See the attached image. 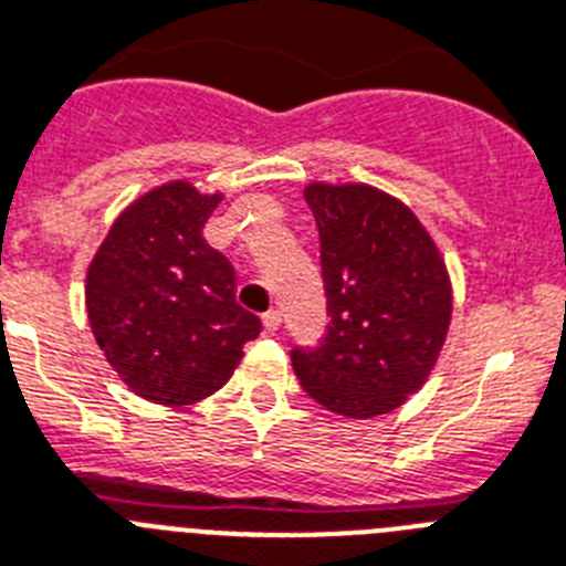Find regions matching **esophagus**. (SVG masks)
Wrapping results in <instances>:
<instances>
[{
    "label": "esophagus",
    "instance_id": "esophagus-1",
    "mask_svg": "<svg viewBox=\"0 0 566 566\" xmlns=\"http://www.w3.org/2000/svg\"><path fill=\"white\" fill-rule=\"evenodd\" d=\"M261 322H264V331H270V334H273V331H279V327H282V313L268 311L264 316H261Z\"/></svg>",
    "mask_w": 566,
    "mask_h": 566
}]
</instances>
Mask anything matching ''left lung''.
Here are the masks:
<instances>
[{
	"label": "left lung",
	"mask_w": 566,
	"mask_h": 566,
	"mask_svg": "<svg viewBox=\"0 0 566 566\" xmlns=\"http://www.w3.org/2000/svg\"><path fill=\"white\" fill-rule=\"evenodd\" d=\"M322 244L325 345L293 371L334 415L371 420L426 386L452 325V279L411 207L368 184L305 187Z\"/></svg>",
	"instance_id": "obj_1"
}]
</instances>
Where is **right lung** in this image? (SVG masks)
Segmentation results:
<instances>
[{"label": "right lung", "mask_w": 566, "mask_h": 566, "mask_svg": "<svg viewBox=\"0 0 566 566\" xmlns=\"http://www.w3.org/2000/svg\"><path fill=\"white\" fill-rule=\"evenodd\" d=\"M224 192L169 180L126 207L85 273V313L112 371L158 406L224 386L259 316L235 302V270L203 241Z\"/></svg>", "instance_id": "add662e5"}]
</instances>
